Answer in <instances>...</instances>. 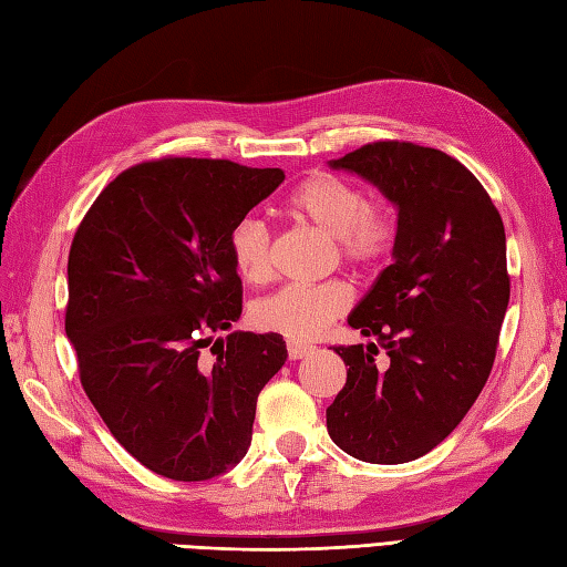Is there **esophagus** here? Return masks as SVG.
I'll return each instance as SVG.
<instances>
[{
  "label": "esophagus",
  "instance_id": "34e87169",
  "mask_svg": "<svg viewBox=\"0 0 567 567\" xmlns=\"http://www.w3.org/2000/svg\"><path fill=\"white\" fill-rule=\"evenodd\" d=\"M286 349H288V359L291 361H298V359H303V357H310L312 354V344H306V342H296V339H288L286 342Z\"/></svg>",
  "mask_w": 567,
  "mask_h": 567
}]
</instances>
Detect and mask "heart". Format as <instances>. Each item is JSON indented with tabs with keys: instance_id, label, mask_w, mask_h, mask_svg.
Instances as JSON below:
<instances>
[{
	"instance_id": "heart-1",
	"label": "heart",
	"mask_w": 567,
	"mask_h": 567,
	"mask_svg": "<svg viewBox=\"0 0 567 567\" xmlns=\"http://www.w3.org/2000/svg\"><path fill=\"white\" fill-rule=\"evenodd\" d=\"M293 216L332 237L339 257L357 269H379L393 257L398 216L385 198H367L363 188L337 174L316 172L300 182L288 198ZM235 271L249 284H261L271 274V233L267 223L247 216L235 223L228 237ZM351 308V288L344 281L316 286H281L255 300L249 320L261 332L284 334L296 342L320 337Z\"/></svg>"
}]
</instances>
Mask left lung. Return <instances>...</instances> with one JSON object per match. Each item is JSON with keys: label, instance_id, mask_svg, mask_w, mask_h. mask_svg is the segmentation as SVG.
<instances>
[{"label": "left lung", "instance_id": "1", "mask_svg": "<svg viewBox=\"0 0 567 567\" xmlns=\"http://www.w3.org/2000/svg\"><path fill=\"white\" fill-rule=\"evenodd\" d=\"M330 167L393 200L398 243L347 320L375 344L334 347L349 369L327 432L359 461L408 463L456 430L493 371L509 303L505 225L483 184L442 150L379 141ZM379 343L385 370L374 367Z\"/></svg>", "mask_w": 567, "mask_h": 567}]
</instances>
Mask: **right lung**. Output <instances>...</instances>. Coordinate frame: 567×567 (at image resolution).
I'll use <instances>...</instances> for the list:
<instances>
[{"mask_svg": "<svg viewBox=\"0 0 567 567\" xmlns=\"http://www.w3.org/2000/svg\"><path fill=\"white\" fill-rule=\"evenodd\" d=\"M284 179L230 159L141 162L74 233L65 332L82 388L116 442L157 475L208 481L247 454L286 342L274 332L210 342L243 312L230 230Z\"/></svg>", "mask_w": 567, "mask_h": 567, "instance_id": "add662e5", "label": "right lung"}]
</instances>
